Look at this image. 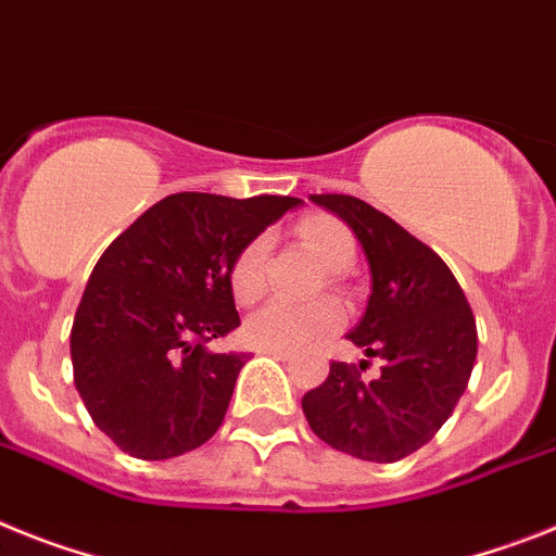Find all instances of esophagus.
Masks as SVG:
<instances>
[{"label":"esophagus","instance_id":"1","mask_svg":"<svg viewBox=\"0 0 556 556\" xmlns=\"http://www.w3.org/2000/svg\"><path fill=\"white\" fill-rule=\"evenodd\" d=\"M260 353H265V356H274L279 358V362H291L293 353L291 350H277V348H260Z\"/></svg>","mask_w":556,"mask_h":556}]
</instances>
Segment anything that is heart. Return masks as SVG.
I'll return each instance as SVG.
<instances>
[{"instance_id":"1","label":"heart","mask_w":556,"mask_h":556,"mask_svg":"<svg viewBox=\"0 0 556 556\" xmlns=\"http://www.w3.org/2000/svg\"><path fill=\"white\" fill-rule=\"evenodd\" d=\"M300 237L307 251L319 260L330 274H344L356 263V240L350 228L328 214H314L302 220ZM270 240L268 235L251 237L240 251L235 263L228 268V286L240 302H251L260 296L265 286V260H268ZM342 325V307L333 300L319 302H291V300H268L254 307L242 321V336L254 348H277V350H300L316 342L321 336L333 333Z\"/></svg>"}]
</instances>
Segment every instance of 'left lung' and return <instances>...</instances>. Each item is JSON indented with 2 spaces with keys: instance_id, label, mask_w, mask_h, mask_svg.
Wrapping results in <instances>:
<instances>
[{
  "instance_id": "obj_1",
  "label": "left lung",
  "mask_w": 556,
  "mask_h": 556,
  "mask_svg": "<svg viewBox=\"0 0 556 556\" xmlns=\"http://www.w3.org/2000/svg\"><path fill=\"white\" fill-rule=\"evenodd\" d=\"M353 228L370 265L367 311L348 339L384 362L381 376L333 362L305 393L302 413L333 450L393 464L432 441L464 395L478 356V328L458 279L435 251L379 208L350 194H311Z\"/></svg>"
}]
</instances>
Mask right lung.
<instances>
[{"instance_id":"obj_1","label":"right lung","mask_w":556,"mask_h":556,"mask_svg":"<svg viewBox=\"0 0 556 556\" xmlns=\"http://www.w3.org/2000/svg\"><path fill=\"white\" fill-rule=\"evenodd\" d=\"M300 203L180 191L101 254L70 356L96 427L132 458H177L217 432L245 365V353L206 348L240 325L228 268L251 237Z\"/></svg>"}]
</instances>
